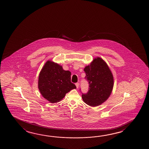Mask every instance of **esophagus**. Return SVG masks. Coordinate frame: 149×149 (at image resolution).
<instances>
[{
	"mask_svg": "<svg viewBox=\"0 0 149 149\" xmlns=\"http://www.w3.org/2000/svg\"><path fill=\"white\" fill-rule=\"evenodd\" d=\"M75 85L76 86V88H78V87H79V84L78 83H76Z\"/></svg>",
	"mask_w": 149,
	"mask_h": 149,
	"instance_id": "34e87169",
	"label": "esophagus"
}]
</instances>
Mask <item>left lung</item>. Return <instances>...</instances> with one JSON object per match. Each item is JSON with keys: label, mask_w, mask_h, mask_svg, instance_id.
<instances>
[{"label": "left lung", "mask_w": 149, "mask_h": 149, "mask_svg": "<svg viewBox=\"0 0 149 149\" xmlns=\"http://www.w3.org/2000/svg\"><path fill=\"white\" fill-rule=\"evenodd\" d=\"M89 90L82 95L84 102L91 107L102 104L110 97L114 86L112 72L102 58L97 57L84 68Z\"/></svg>", "instance_id": "left-lung-1"}]
</instances>
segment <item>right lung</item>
Listing matches in <instances>:
<instances>
[{
    "instance_id": "1",
    "label": "right lung",
    "mask_w": 149,
    "mask_h": 149,
    "mask_svg": "<svg viewBox=\"0 0 149 149\" xmlns=\"http://www.w3.org/2000/svg\"><path fill=\"white\" fill-rule=\"evenodd\" d=\"M71 72L59 64L48 60L39 73L38 87L42 96L50 102L60 101L76 87L71 81Z\"/></svg>"
}]
</instances>
